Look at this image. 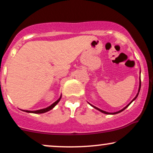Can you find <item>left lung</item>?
I'll use <instances>...</instances> for the list:
<instances>
[{
  "mask_svg": "<svg viewBox=\"0 0 153 153\" xmlns=\"http://www.w3.org/2000/svg\"><path fill=\"white\" fill-rule=\"evenodd\" d=\"M140 87H141V80H140V87H139V91H138V92H140ZM138 93H137V95H136V96L135 97V98H134V99H133V100H132L131 101V102H132V101H133L134 100H135V99H136V98H137V95H138ZM131 102H130V103H129V104H128V105H127V106L126 107V108H123V110H120V111H117V112H116V113H108V112L103 111V110H102L99 109V108H96V107H95V106L92 105H92V106H93V108H95V109L98 110H99V111L102 112V113H105V114H112V115H115V114H117V113H120V112H122V111H123V110H124L125 109H126V108H128V106H129L130 104H131ZM90 105H91V104H90Z\"/></svg>",
  "mask_w": 153,
  "mask_h": 153,
  "instance_id": "8db88e82",
  "label": "left lung"
}]
</instances>
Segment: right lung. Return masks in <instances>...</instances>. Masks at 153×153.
I'll return each instance as SVG.
<instances>
[{
  "label": "right lung",
  "mask_w": 153,
  "mask_h": 153,
  "mask_svg": "<svg viewBox=\"0 0 153 153\" xmlns=\"http://www.w3.org/2000/svg\"><path fill=\"white\" fill-rule=\"evenodd\" d=\"M60 98H61V96H60V98H59L58 100H56V102H54V103H53L52 105H51V106L48 107V108H44V109H41V110H36V111H30V110H23V111L27 112V113H36V114H40V113H46V112L49 111V110H51V109H53V108H54V107L56 106V105L58 103V102H59V101H60Z\"/></svg>",
  "instance_id": "right-lung-1"
}]
</instances>
